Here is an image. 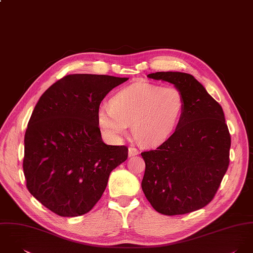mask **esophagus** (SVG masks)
Instances as JSON below:
<instances>
[{"instance_id":"obj_1","label":"esophagus","mask_w":253,"mask_h":253,"mask_svg":"<svg viewBox=\"0 0 253 253\" xmlns=\"http://www.w3.org/2000/svg\"><path fill=\"white\" fill-rule=\"evenodd\" d=\"M139 154V152H138V150L137 149H135V148H129V150H128V155H129V157H131V156H135V155H138Z\"/></svg>"}]
</instances>
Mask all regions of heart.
<instances>
[{
	"label": "heart",
	"instance_id": "heart-1",
	"mask_svg": "<svg viewBox=\"0 0 253 253\" xmlns=\"http://www.w3.org/2000/svg\"><path fill=\"white\" fill-rule=\"evenodd\" d=\"M183 109L184 97L179 89L137 83L114 93L109 104L100 105L98 122L111 140H118L131 123L137 141L156 145L174 132Z\"/></svg>",
	"mask_w": 253,
	"mask_h": 253
}]
</instances>
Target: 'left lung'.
<instances>
[{"label":"left lung","instance_id":"1","mask_svg":"<svg viewBox=\"0 0 253 253\" xmlns=\"http://www.w3.org/2000/svg\"><path fill=\"white\" fill-rule=\"evenodd\" d=\"M148 77L179 89L184 109L175 132L157 149L141 153L143 192L164 215L199 210L212 201L229 166L231 137L223 109L191 74L167 71Z\"/></svg>","mask_w":253,"mask_h":253}]
</instances>
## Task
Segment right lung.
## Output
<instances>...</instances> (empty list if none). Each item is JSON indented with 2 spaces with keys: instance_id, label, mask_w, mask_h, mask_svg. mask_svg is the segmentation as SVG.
<instances>
[{
  "instance_id": "obj_1",
  "label": "right lung",
  "mask_w": 253,
  "mask_h": 253,
  "mask_svg": "<svg viewBox=\"0 0 253 253\" xmlns=\"http://www.w3.org/2000/svg\"><path fill=\"white\" fill-rule=\"evenodd\" d=\"M128 79L67 75L35 105L24 136L23 172L30 194L53 213L76 217L89 212L110 172L127 159V147L102 142L98 109Z\"/></svg>"
}]
</instances>
